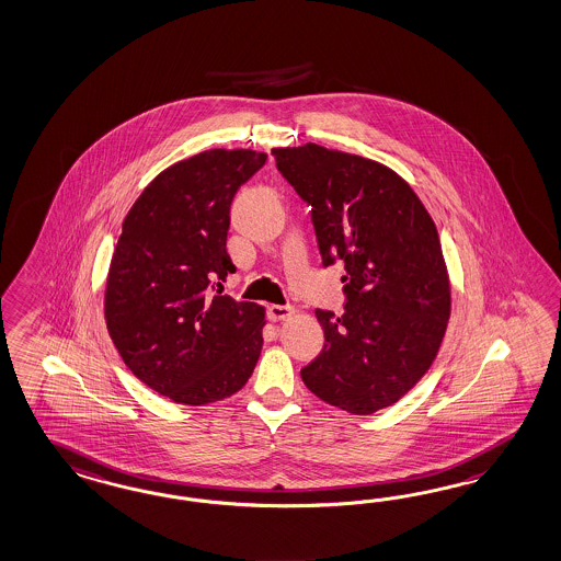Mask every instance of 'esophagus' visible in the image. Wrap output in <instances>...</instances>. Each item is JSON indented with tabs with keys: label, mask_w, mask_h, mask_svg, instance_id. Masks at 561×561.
<instances>
[{
	"label": "esophagus",
	"mask_w": 561,
	"mask_h": 561,
	"mask_svg": "<svg viewBox=\"0 0 561 561\" xmlns=\"http://www.w3.org/2000/svg\"><path fill=\"white\" fill-rule=\"evenodd\" d=\"M293 307L290 305H271L268 307V318L273 321L287 320L293 316Z\"/></svg>",
	"instance_id": "1"
}]
</instances>
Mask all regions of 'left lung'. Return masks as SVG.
Masks as SVG:
<instances>
[{
  "label": "left lung",
  "instance_id": "1",
  "mask_svg": "<svg viewBox=\"0 0 561 561\" xmlns=\"http://www.w3.org/2000/svg\"><path fill=\"white\" fill-rule=\"evenodd\" d=\"M273 156L311 207L323 266L344 264V313L316 311L325 344L301 379L325 403L367 416L422 379L445 337L450 285L436 225L383 163L316 144Z\"/></svg>",
  "mask_w": 561,
  "mask_h": 561
}]
</instances>
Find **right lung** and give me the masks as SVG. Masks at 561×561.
Segmentation results:
<instances>
[{
	"mask_svg": "<svg viewBox=\"0 0 561 561\" xmlns=\"http://www.w3.org/2000/svg\"><path fill=\"white\" fill-rule=\"evenodd\" d=\"M252 149H208L153 178L123 221L104 316L133 375L186 405L240 391L262 351L264 307L221 295L236 273L229 208L266 163Z\"/></svg>",
	"mask_w": 561,
	"mask_h": 561,
	"instance_id": "obj_1",
	"label": "right lung"
}]
</instances>
